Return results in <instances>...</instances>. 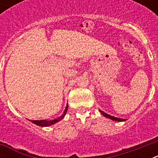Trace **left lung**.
<instances>
[{
	"label": "left lung",
	"mask_w": 158,
	"mask_h": 158,
	"mask_svg": "<svg viewBox=\"0 0 158 158\" xmlns=\"http://www.w3.org/2000/svg\"><path fill=\"white\" fill-rule=\"evenodd\" d=\"M100 110V112L102 114V115L105 116V117H107L109 118V119H110V120H115V121H125V119H120V118H117V117H115V116H112V115H108V114H106V113H105L104 111H102V110Z\"/></svg>",
	"instance_id": "8db88e82"
}]
</instances>
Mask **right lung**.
<instances>
[{"label":"right lung","mask_w":158,"mask_h":158,"mask_svg":"<svg viewBox=\"0 0 158 158\" xmlns=\"http://www.w3.org/2000/svg\"><path fill=\"white\" fill-rule=\"evenodd\" d=\"M67 110H68V104L65 106V109L62 113V115L59 117L53 119V120H31L33 124L38 125V126H42V127H48V126H51V125H54L56 123L59 122L60 120H61L64 117V115L66 114Z\"/></svg>","instance_id":"1"}]
</instances>
